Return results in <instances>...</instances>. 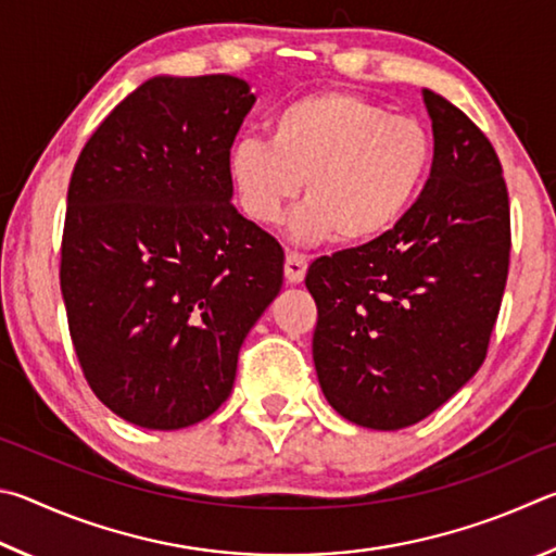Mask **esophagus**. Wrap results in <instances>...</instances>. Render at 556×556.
Masks as SVG:
<instances>
[{
    "instance_id": "34e87169",
    "label": "esophagus",
    "mask_w": 556,
    "mask_h": 556,
    "mask_svg": "<svg viewBox=\"0 0 556 556\" xmlns=\"http://www.w3.org/2000/svg\"><path fill=\"white\" fill-rule=\"evenodd\" d=\"M286 280L288 283H303L305 280V273H307V256H303V253H295L290 251L286 256Z\"/></svg>"
}]
</instances>
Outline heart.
I'll return each instance as SVG.
<instances>
[{"instance_id":"1","label":"heart","mask_w":556,"mask_h":556,"mask_svg":"<svg viewBox=\"0 0 556 556\" xmlns=\"http://www.w3.org/2000/svg\"><path fill=\"white\" fill-rule=\"evenodd\" d=\"M270 139L233 143L229 175L247 217L276 224L300 190L307 200L290 222L298 241H374L391 231L420 194L432 139L410 116L346 90H323L286 104Z\"/></svg>"}]
</instances>
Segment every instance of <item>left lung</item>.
I'll return each instance as SVG.
<instances>
[{
  "mask_svg": "<svg viewBox=\"0 0 556 556\" xmlns=\"http://www.w3.org/2000/svg\"><path fill=\"white\" fill-rule=\"evenodd\" d=\"M430 180L374 241L317 258L313 358L327 403L349 422L401 430L479 371L510 263V204L491 141L442 94Z\"/></svg>",
  "mask_w": 556,
  "mask_h": 556,
  "instance_id": "obj_1",
  "label": "left lung"
}]
</instances>
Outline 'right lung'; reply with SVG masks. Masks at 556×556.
<instances>
[{"label":"right lung","instance_id":"add662e5","mask_svg":"<svg viewBox=\"0 0 556 556\" xmlns=\"http://www.w3.org/2000/svg\"><path fill=\"white\" fill-rule=\"evenodd\" d=\"M253 102L233 75L151 77L75 163L67 327L94 395L146 430L227 401L243 339L283 286L280 243L231 204L229 151Z\"/></svg>","mask_w":556,"mask_h":556}]
</instances>
